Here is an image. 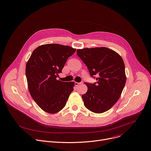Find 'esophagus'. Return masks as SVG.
Returning <instances> with one entry per match:
<instances>
[{
	"label": "esophagus",
	"instance_id": "esophagus-1",
	"mask_svg": "<svg viewBox=\"0 0 151 151\" xmlns=\"http://www.w3.org/2000/svg\"><path fill=\"white\" fill-rule=\"evenodd\" d=\"M81 83H77V82H75V85L76 86H79L80 84H81Z\"/></svg>",
	"mask_w": 151,
	"mask_h": 151
}]
</instances>
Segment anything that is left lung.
<instances>
[{
	"mask_svg": "<svg viewBox=\"0 0 151 151\" xmlns=\"http://www.w3.org/2000/svg\"><path fill=\"white\" fill-rule=\"evenodd\" d=\"M76 53L87 67L90 76H98L96 83H85L87 91L82 95L85 107L96 114L107 111L121 96L126 84L123 58L106 47L78 49Z\"/></svg>",
	"mask_w": 151,
	"mask_h": 151,
	"instance_id": "left-lung-1",
	"label": "left lung"
}]
</instances>
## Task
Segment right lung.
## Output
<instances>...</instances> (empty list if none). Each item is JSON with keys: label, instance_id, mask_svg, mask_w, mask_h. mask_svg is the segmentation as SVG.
<instances>
[{"label": "right lung", "instance_id": "1", "mask_svg": "<svg viewBox=\"0 0 151 151\" xmlns=\"http://www.w3.org/2000/svg\"><path fill=\"white\" fill-rule=\"evenodd\" d=\"M76 49L58 44L37 47L26 64L25 73L30 95L38 106L48 114H56L65 106L75 83L56 79L67 59Z\"/></svg>", "mask_w": 151, "mask_h": 151}]
</instances>
